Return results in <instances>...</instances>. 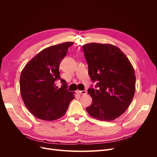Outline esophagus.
<instances>
[{
    "label": "esophagus",
    "mask_w": 157,
    "mask_h": 157,
    "mask_svg": "<svg viewBox=\"0 0 157 157\" xmlns=\"http://www.w3.org/2000/svg\"><path fill=\"white\" fill-rule=\"evenodd\" d=\"M77 92H78V94H80L85 95V94H86L87 91H86V90H82V91H77Z\"/></svg>",
    "instance_id": "1"
}]
</instances>
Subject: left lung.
I'll return each instance as SVG.
<instances>
[{
    "instance_id": "1",
    "label": "left lung",
    "mask_w": 157,
    "mask_h": 157,
    "mask_svg": "<svg viewBox=\"0 0 157 157\" xmlns=\"http://www.w3.org/2000/svg\"><path fill=\"white\" fill-rule=\"evenodd\" d=\"M90 78L97 84L88 92L92 98L89 115L101 121L119 117L129 107L135 94L136 75L130 61L110 44L88 43L82 46Z\"/></svg>"
}]
</instances>
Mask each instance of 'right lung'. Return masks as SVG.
<instances>
[{
  "instance_id": "add662e5",
  "label": "right lung",
  "mask_w": 157,
  "mask_h": 157,
  "mask_svg": "<svg viewBox=\"0 0 157 157\" xmlns=\"http://www.w3.org/2000/svg\"><path fill=\"white\" fill-rule=\"evenodd\" d=\"M73 44L66 42L48 47L28 62L20 76V92L26 107L35 117L54 121L62 117L75 98L65 80L60 78L59 64ZM63 83L59 89L55 81Z\"/></svg>"
}]
</instances>
